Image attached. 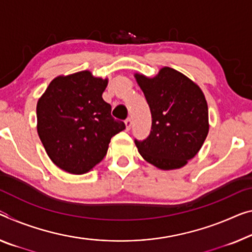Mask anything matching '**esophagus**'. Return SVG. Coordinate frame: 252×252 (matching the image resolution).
I'll use <instances>...</instances> for the list:
<instances>
[{"label": "esophagus", "mask_w": 252, "mask_h": 252, "mask_svg": "<svg viewBox=\"0 0 252 252\" xmlns=\"http://www.w3.org/2000/svg\"><path fill=\"white\" fill-rule=\"evenodd\" d=\"M125 125H126V129L129 130L130 127H131V119L130 118H127L125 121Z\"/></svg>", "instance_id": "esophagus-1"}]
</instances>
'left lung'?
Listing matches in <instances>:
<instances>
[{"label": "left lung", "mask_w": 252, "mask_h": 252, "mask_svg": "<svg viewBox=\"0 0 252 252\" xmlns=\"http://www.w3.org/2000/svg\"><path fill=\"white\" fill-rule=\"evenodd\" d=\"M152 115L150 135L135 139L138 152L162 170L179 169L198 153L208 134V108L200 88L170 67L157 76L135 74Z\"/></svg>", "instance_id": "obj_1"}]
</instances>
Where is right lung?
<instances>
[{"label":"right lung","instance_id":"right-lung-1","mask_svg":"<svg viewBox=\"0 0 252 252\" xmlns=\"http://www.w3.org/2000/svg\"><path fill=\"white\" fill-rule=\"evenodd\" d=\"M108 80L81 71L57 76L37 103V130L54 163L82 175L106 157L110 139L125 129L102 99Z\"/></svg>","mask_w":252,"mask_h":252}]
</instances>
